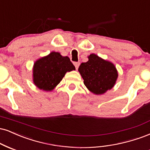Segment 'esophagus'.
I'll return each mask as SVG.
<instances>
[{
  "instance_id": "esophagus-1",
  "label": "esophagus",
  "mask_w": 150,
  "mask_h": 150,
  "mask_svg": "<svg viewBox=\"0 0 150 150\" xmlns=\"http://www.w3.org/2000/svg\"><path fill=\"white\" fill-rule=\"evenodd\" d=\"M80 62H74V66H75V68H76V69H78L79 66H80Z\"/></svg>"
}]
</instances>
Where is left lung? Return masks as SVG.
Masks as SVG:
<instances>
[{"instance_id":"8db88e82","label":"left lung","mask_w":150,"mask_h":150,"mask_svg":"<svg viewBox=\"0 0 150 150\" xmlns=\"http://www.w3.org/2000/svg\"><path fill=\"white\" fill-rule=\"evenodd\" d=\"M89 60L82 63L78 68L84 84L89 91L101 95L112 89L118 77L115 64L95 54L88 56Z\"/></svg>"}]
</instances>
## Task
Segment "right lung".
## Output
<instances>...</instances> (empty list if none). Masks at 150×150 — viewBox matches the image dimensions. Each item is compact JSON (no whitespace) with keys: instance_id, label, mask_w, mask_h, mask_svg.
<instances>
[{"instance_id":"add662e5","label":"right lung","mask_w":150,"mask_h":150,"mask_svg":"<svg viewBox=\"0 0 150 150\" xmlns=\"http://www.w3.org/2000/svg\"><path fill=\"white\" fill-rule=\"evenodd\" d=\"M75 70L69 57H63L59 52H52L34 63L33 82L38 89L51 91L60 83L67 72Z\"/></svg>"}]
</instances>
